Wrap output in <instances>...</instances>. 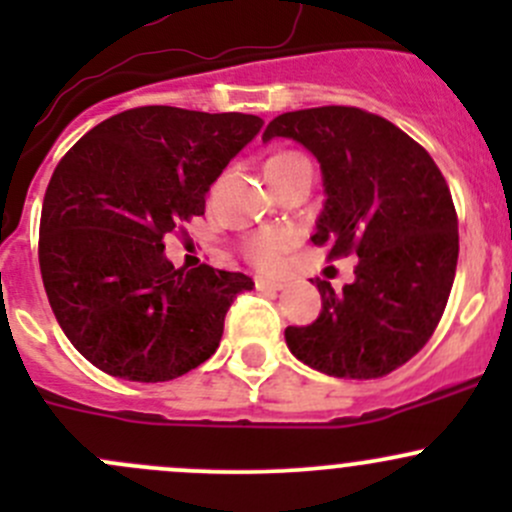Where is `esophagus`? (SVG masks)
<instances>
[{"mask_svg": "<svg viewBox=\"0 0 512 512\" xmlns=\"http://www.w3.org/2000/svg\"><path fill=\"white\" fill-rule=\"evenodd\" d=\"M255 287L260 289V292H280L285 285L275 280H265V277H255Z\"/></svg>", "mask_w": 512, "mask_h": 512, "instance_id": "34e87169", "label": "esophagus"}]
</instances>
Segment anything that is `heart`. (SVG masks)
Instances as JSON below:
<instances>
[{"label": "heart", "instance_id": "b5f03b06", "mask_svg": "<svg viewBox=\"0 0 512 512\" xmlns=\"http://www.w3.org/2000/svg\"><path fill=\"white\" fill-rule=\"evenodd\" d=\"M297 168H312L309 158L297 151H280L267 160V175H270V180L280 178V175ZM292 245V232L282 230V227H270V230H260L255 232V235L247 237V240L242 242V255H245V260L250 262V265H255L257 270L275 272L280 270V265L285 262V255L292 250Z\"/></svg>", "mask_w": 512, "mask_h": 512}]
</instances>
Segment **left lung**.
Listing matches in <instances>:
<instances>
[{
    "mask_svg": "<svg viewBox=\"0 0 512 512\" xmlns=\"http://www.w3.org/2000/svg\"><path fill=\"white\" fill-rule=\"evenodd\" d=\"M292 138L317 156L324 210L312 242L329 260L356 255V280L334 292L314 277L322 312L287 327L289 352L337 379H379L426 347L458 265V215L446 178L411 136L356 106L272 118L262 141Z\"/></svg>",
    "mask_w": 512,
    "mask_h": 512,
    "instance_id": "left-lung-1",
    "label": "left lung"
}]
</instances>
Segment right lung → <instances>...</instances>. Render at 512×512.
<instances>
[{"label":"right lung","instance_id":"1","mask_svg":"<svg viewBox=\"0 0 512 512\" xmlns=\"http://www.w3.org/2000/svg\"><path fill=\"white\" fill-rule=\"evenodd\" d=\"M262 118L138 106L59 160L39 223V267L76 352L128 381H170L215 354L242 272L175 270L163 237L205 213V193Z\"/></svg>","mask_w":512,"mask_h":512}]
</instances>
